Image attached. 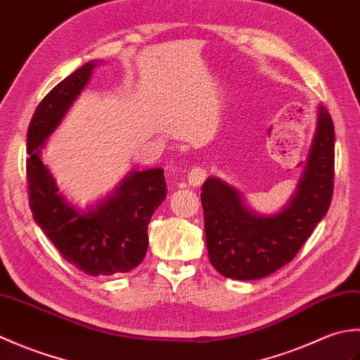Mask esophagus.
Masks as SVG:
<instances>
[{"label": "esophagus", "mask_w": 360, "mask_h": 360, "mask_svg": "<svg viewBox=\"0 0 360 360\" xmlns=\"http://www.w3.org/2000/svg\"><path fill=\"white\" fill-rule=\"evenodd\" d=\"M205 176H207V172H205L204 168L193 167L192 170H190V173H188V184L193 186V187L201 186L202 182H204V179H205Z\"/></svg>", "instance_id": "obj_1"}]
</instances>
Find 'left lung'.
<instances>
[{"instance_id":"1","label":"left lung","mask_w":360,"mask_h":360,"mask_svg":"<svg viewBox=\"0 0 360 360\" xmlns=\"http://www.w3.org/2000/svg\"><path fill=\"white\" fill-rule=\"evenodd\" d=\"M333 186L334 125L328 110L319 105L307 162L295 192L280 212L258 213L238 188L217 176L205 179L201 201L212 266L233 280H258L280 269L326 215Z\"/></svg>"}]
</instances>
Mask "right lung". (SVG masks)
Listing matches in <instances>:
<instances>
[{
	"mask_svg": "<svg viewBox=\"0 0 360 360\" xmlns=\"http://www.w3.org/2000/svg\"><path fill=\"white\" fill-rule=\"evenodd\" d=\"M98 62H88L46 96L27 129L29 207L43 233L68 263L88 275L134 269L148 249L150 218L167 196L164 168L131 170L97 202L80 209L60 192L41 160V150L91 79Z\"/></svg>",
	"mask_w": 360,
	"mask_h": 360,
	"instance_id": "add662e5",
	"label": "right lung"
}]
</instances>
